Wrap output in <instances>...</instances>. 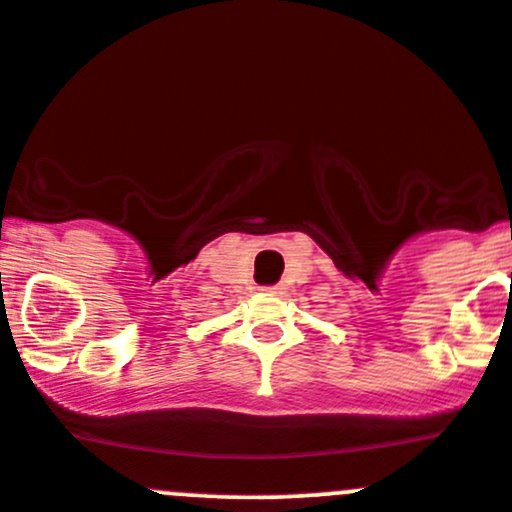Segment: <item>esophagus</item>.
<instances>
[{
    "instance_id": "esophagus-1",
    "label": "esophagus",
    "mask_w": 512,
    "mask_h": 512,
    "mask_svg": "<svg viewBox=\"0 0 512 512\" xmlns=\"http://www.w3.org/2000/svg\"><path fill=\"white\" fill-rule=\"evenodd\" d=\"M263 291L271 293V295H276V293H283V288H281V286H266V288H263Z\"/></svg>"
}]
</instances>
